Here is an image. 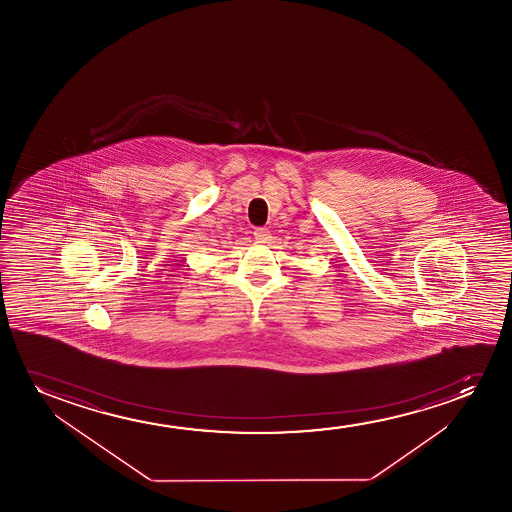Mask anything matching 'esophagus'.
Here are the masks:
<instances>
[{
	"instance_id": "esophagus-1",
	"label": "esophagus",
	"mask_w": 512,
	"mask_h": 512,
	"mask_svg": "<svg viewBox=\"0 0 512 512\" xmlns=\"http://www.w3.org/2000/svg\"><path fill=\"white\" fill-rule=\"evenodd\" d=\"M253 234H255V239H259V241H267V239L271 238V232L267 231L266 227L255 229Z\"/></svg>"
}]
</instances>
